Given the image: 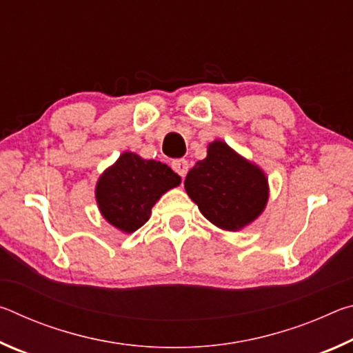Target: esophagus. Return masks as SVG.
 I'll return each instance as SVG.
<instances>
[{
  "mask_svg": "<svg viewBox=\"0 0 353 353\" xmlns=\"http://www.w3.org/2000/svg\"><path fill=\"white\" fill-rule=\"evenodd\" d=\"M171 166H172V170H174L179 176H181L182 179L187 176V172H188V168H190V165H188V162L185 159H176V160H172V163H171Z\"/></svg>",
  "mask_w": 353,
  "mask_h": 353,
  "instance_id": "34e87169",
  "label": "esophagus"
}]
</instances>
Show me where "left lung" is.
Instances as JSON below:
<instances>
[{
    "instance_id": "8db88e82",
    "label": "left lung",
    "mask_w": 353,
    "mask_h": 353,
    "mask_svg": "<svg viewBox=\"0 0 353 353\" xmlns=\"http://www.w3.org/2000/svg\"><path fill=\"white\" fill-rule=\"evenodd\" d=\"M183 185L199 212L227 232L252 224L270 199L266 172L223 140L208 143L207 157L190 170Z\"/></svg>"
}]
</instances>
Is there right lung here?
Masks as SVG:
<instances>
[{"label":"right lung","instance_id":"add662e5","mask_svg":"<svg viewBox=\"0 0 353 353\" xmlns=\"http://www.w3.org/2000/svg\"><path fill=\"white\" fill-rule=\"evenodd\" d=\"M181 185L168 165L126 151L99 176L94 198L101 216L123 234H132L151 218L162 196Z\"/></svg>","mask_w":353,"mask_h":353}]
</instances>
